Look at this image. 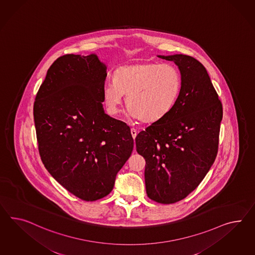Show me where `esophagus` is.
<instances>
[{
    "mask_svg": "<svg viewBox=\"0 0 255 255\" xmlns=\"http://www.w3.org/2000/svg\"><path fill=\"white\" fill-rule=\"evenodd\" d=\"M130 132L131 135H132V137H133V138L135 139V137H136V136H137V130H136L135 128H131Z\"/></svg>",
    "mask_w": 255,
    "mask_h": 255,
    "instance_id": "34e87169",
    "label": "esophagus"
}]
</instances>
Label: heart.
Returning <instances> with one entry per match:
<instances>
[{"label":"heart","mask_w":255,"mask_h":255,"mask_svg":"<svg viewBox=\"0 0 255 255\" xmlns=\"http://www.w3.org/2000/svg\"><path fill=\"white\" fill-rule=\"evenodd\" d=\"M181 75L169 64L139 63L121 66L115 72L114 82L103 89L107 111L117 115L126 95V105L132 118L153 123L169 114L181 91Z\"/></svg>","instance_id":"1"}]
</instances>
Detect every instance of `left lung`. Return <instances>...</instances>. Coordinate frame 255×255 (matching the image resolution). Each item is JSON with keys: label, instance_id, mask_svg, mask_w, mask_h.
<instances>
[{"label": "left lung", "instance_id": "left-lung-1", "mask_svg": "<svg viewBox=\"0 0 255 255\" xmlns=\"http://www.w3.org/2000/svg\"><path fill=\"white\" fill-rule=\"evenodd\" d=\"M158 57L178 66L182 85L169 114L140 131L135 138L137 153L144 157L145 186L150 200L175 203L202 182L216 160L223 118L209 75L192 56Z\"/></svg>", "mask_w": 255, "mask_h": 255}]
</instances>
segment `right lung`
<instances>
[{"mask_svg":"<svg viewBox=\"0 0 255 255\" xmlns=\"http://www.w3.org/2000/svg\"><path fill=\"white\" fill-rule=\"evenodd\" d=\"M106 76L96 54L63 55L48 69L33 107L46 169L87 202L111 192L134 146L129 127L104 111Z\"/></svg>","mask_w":255,"mask_h":255,"instance_id":"obj_1","label":"right lung"}]
</instances>
